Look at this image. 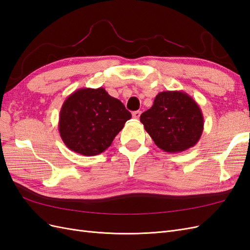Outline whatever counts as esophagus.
Listing matches in <instances>:
<instances>
[{
	"instance_id": "obj_1",
	"label": "esophagus",
	"mask_w": 250,
	"mask_h": 250,
	"mask_svg": "<svg viewBox=\"0 0 250 250\" xmlns=\"http://www.w3.org/2000/svg\"><path fill=\"white\" fill-rule=\"evenodd\" d=\"M141 111L140 110H137V111H133L132 112V117L134 118V119H139L140 117H141Z\"/></svg>"
}]
</instances>
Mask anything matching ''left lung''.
<instances>
[{
    "label": "left lung",
    "mask_w": 250,
    "mask_h": 250,
    "mask_svg": "<svg viewBox=\"0 0 250 250\" xmlns=\"http://www.w3.org/2000/svg\"><path fill=\"white\" fill-rule=\"evenodd\" d=\"M140 121L155 145L169 153L183 152L198 143L203 131L202 111L183 90L161 92Z\"/></svg>",
    "instance_id": "1"
}]
</instances>
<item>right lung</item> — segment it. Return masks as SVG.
I'll list each match as a JSON object with an SVG mask.
<instances>
[{
    "label": "right lung",
    "instance_id": "obj_1",
    "mask_svg": "<svg viewBox=\"0 0 250 250\" xmlns=\"http://www.w3.org/2000/svg\"><path fill=\"white\" fill-rule=\"evenodd\" d=\"M131 118L124 104L103 87L80 88L63 102L58 129L65 146L74 152L93 156L106 150Z\"/></svg>",
    "mask_w": 250,
    "mask_h": 250
}]
</instances>
